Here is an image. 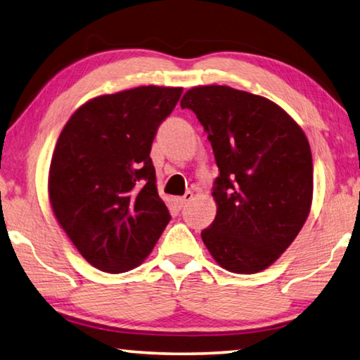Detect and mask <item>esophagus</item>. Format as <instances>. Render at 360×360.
<instances>
[{"label": "esophagus", "mask_w": 360, "mask_h": 360, "mask_svg": "<svg viewBox=\"0 0 360 360\" xmlns=\"http://www.w3.org/2000/svg\"><path fill=\"white\" fill-rule=\"evenodd\" d=\"M192 198H193V192H186V195L176 197V198H174L176 207H178V208H184L186 205L192 200Z\"/></svg>", "instance_id": "obj_1"}]
</instances>
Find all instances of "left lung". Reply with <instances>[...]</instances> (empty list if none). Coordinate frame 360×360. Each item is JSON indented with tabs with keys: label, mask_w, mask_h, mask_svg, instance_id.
<instances>
[{
	"label": "left lung",
	"mask_w": 360,
	"mask_h": 360,
	"mask_svg": "<svg viewBox=\"0 0 360 360\" xmlns=\"http://www.w3.org/2000/svg\"><path fill=\"white\" fill-rule=\"evenodd\" d=\"M213 147L219 176L216 218L202 231L226 271L256 274L274 264L298 236L312 205L309 141L276 102L222 84L182 96Z\"/></svg>",
	"instance_id": "left-lung-1"
}]
</instances>
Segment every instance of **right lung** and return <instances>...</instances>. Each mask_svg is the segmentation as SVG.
<instances>
[{"label":"right lung","instance_id":"add662e5","mask_svg":"<svg viewBox=\"0 0 360 360\" xmlns=\"http://www.w3.org/2000/svg\"><path fill=\"white\" fill-rule=\"evenodd\" d=\"M182 88L138 86L89 99L60 131L48 192L59 226L96 269L138 267L171 219L150 149Z\"/></svg>","mask_w":360,"mask_h":360}]
</instances>
